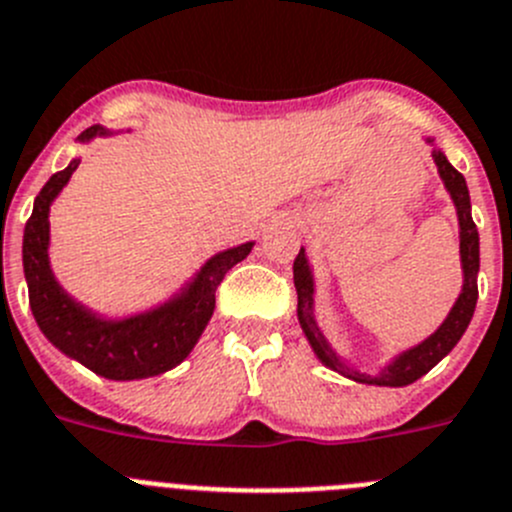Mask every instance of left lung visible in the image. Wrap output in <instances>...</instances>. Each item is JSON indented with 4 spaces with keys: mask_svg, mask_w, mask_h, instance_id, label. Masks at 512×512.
I'll use <instances>...</instances> for the list:
<instances>
[{
    "mask_svg": "<svg viewBox=\"0 0 512 512\" xmlns=\"http://www.w3.org/2000/svg\"><path fill=\"white\" fill-rule=\"evenodd\" d=\"M426 144L431 147V159L437 164V172L444 182V190L452 198L454 210H457V223H459V264H462V292L454 299L452 309L444 317L442 325L424 337L421 342L411 345V348L401 350L393 355L378 373H360L350 365L348 358H342L327 335L322 332L317 314H314V271L307 259V251L299 248V256L294 259V287H297V317L302 325L304 337L312 345L314 355L325 368L335 370V373L345 375L355 383H368V386H388V388H401L409 383L419 381L421 375L429 373L434 365L442 358L452 353V348L462 340L464 330L470 325L472 314H475L477 304V274H480V233L472 220V205H470V190L464 177L449 164L447 154L434 144V139L426 137Z\"/></svg>",
    "mask_w": 512,
    "mask_h": 512,
    "instance_id": "left-lung-1",
    "label": "left lung"
}]
</instances>
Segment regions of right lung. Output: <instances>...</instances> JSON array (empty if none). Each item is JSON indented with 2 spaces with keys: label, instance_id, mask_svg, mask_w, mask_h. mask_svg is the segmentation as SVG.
I'll return each mask as SVG.
<instances>
[{
  "label": "right lung",
  "instance_id": "1",
  "mask_svg": "<svg viewBox=\"0 0 512 512\" xmlns=\"http://www.w3.org/2000/svg\"><path fill=\"white\" fill-rule=\"evenodd\" d=\"M131 129L91 126L78 137L88 144L96 137H114ZM81 159H70L65 170L55 172L32 205V215L22 236L30 309L42 335L70 360H78L109 381H139L162 375L180 365L208 327L215 309V289L225 271L251 253L253 241L225 248L200 266L177 292L144 312L106 317L70 297L50 266V208Z\"/></svg>",
  "mask_w": 512,
  "mask_h": 512
}]
</instances>
